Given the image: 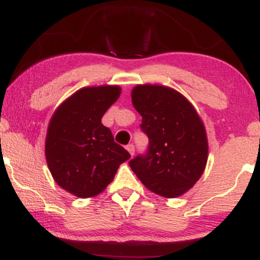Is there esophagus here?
Returning a JSON list of instances; mask_svg holds the SVG:
<instances>
[{"instance_id": "esophagus-1", "label": "esophagus", "mask_w": 260, "mask_h": 260, "mask_svg": "<svg viewBox=\"0 0 260 260\" xmlns=\"http://www.w3.org/2000/svg\"><path fill=\"white\" fill-rule=\"evenodd\" d=\"M126 149L128 150V153H129L133 156V155H134V145L133 144H128Z\"/></svg>"}]
</instances>
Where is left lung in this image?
I'll return each instance as SVG.
<instances>
[{
	"label": "left lung",
	"instance_id": "8db88e82",
	"mask_svg": "<svg viewBox=\"0 0 260 260\" xmlns=\"http://www.w3.org/2000/svg\"><path fill=\"white\" fill-rule=\"evenodd\" d=\"M132 104L148 136L145 155L129 161L142 183L165 198L189 190L202 177L208 161V138L194 106L181 92L165 85L139 84Z\"/></svg>",
	"mask_w": 260,
	"mask_h": 260
}]
</instances>
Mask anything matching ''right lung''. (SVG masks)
Returning a JSON list of instances; mask_svg holds the SVG:
<instances>
[{"mask_svg":"<svg viewBox=\"0 0 260 260\" xmlns=\"http://www.w3.org/2000/svg\"><path fill=\"white\" fill-rule=\"evenodd\" d=\"M118 85L79 89L53 112L45 140V156L53 180L78 198L104 192L117 169L131 157L101 123L120 98Z\"/></svg>","mask_w":260,"mask_h":260,"instance_id":"right-lung-1","label":"right lung"}]
</instances>
